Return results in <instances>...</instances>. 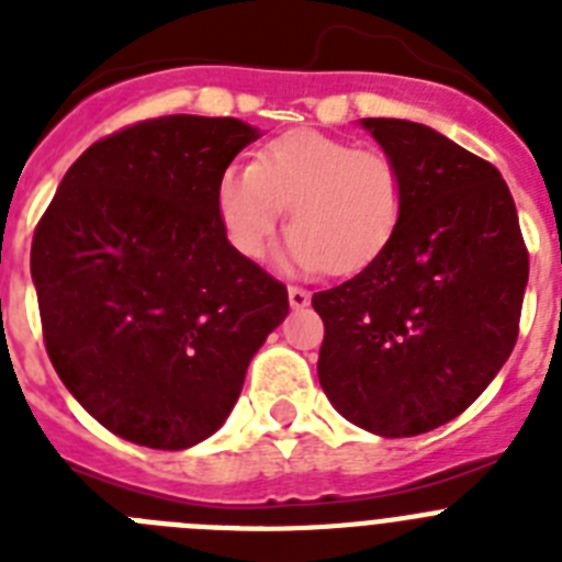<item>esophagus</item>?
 I'll return each mask as SVG.
<instances>
[{
  "label": "esophagus",
  "mask_w": 562,
  "mask_h": 562,
  "mask_svg": "<svg viewBox=\"0 0 562 562\" xmlns=\"http://www.w3.org/2000/svg\"><path fill=\"white\" fill-rule=\"evenodd\" d=\"M310 304V292L304 286H290V306L292 310H304Z\"/></svg>",
  "instance_id": "obj_1"
}]
</instances>
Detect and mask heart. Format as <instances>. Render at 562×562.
I'll return each instance as SVG.
<instances>
[{
    "instance_id": "b5f03b06",
    "label": "heart",
    "mask_w": 562,
    "mask_h": 562,
    "mask_svg": "<svg viewBox=\"0 0 562 562\" xmlns=\"http://www.w3.org/2000/svg\"><path fill=\"white\" fill-rule=\"evenodd\" d=\"M286 256L301 270L335 276L371 265L405 211V177L382 148L317 128H292L256 151L252 166L231 162L216 182V211L233 250L258 258L284 222Z\"/></svg>"
}]
</instances>
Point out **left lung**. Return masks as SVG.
I'll use <instances>...</instances> for the list:
<instances>
[{
	"instance_id": "obj_1",
	"label": "left lung",
	"mask_w": 562,
	"mask_h": 562,
	"mask_svg": "<svg viewBox=\"0 0 562 562\" xmlns=\"http://www.w3.org/2000/svg\"><path fill=\"white\" fill-rule=\"evenodd\" d=\"M405 177L385 250L312 295L324 317L317 376L371 434H428L493 382L518 340L529 250L493 162L411 121L366 117Z\"/></svg>"
}]
</instances>
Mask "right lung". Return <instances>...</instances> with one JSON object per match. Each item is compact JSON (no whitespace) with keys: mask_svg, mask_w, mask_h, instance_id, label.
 <instances>
[{"mask_svg":"<svg viewBox=\"0 0 562 562\" xmlns=\"http://www.w3.org/2000/svg\"><path fill=\"white\" fill-rule=\"evenodd\" d=\"M258 128L166 114L92 143L33 233L44 346L114 436L186 450L220 430L286 286L227 241L216 182Z\"/></svg>","mask_w":562,"mask_h":562,"instance_id":"add662e5","label":"right lung"}]
</instances>
